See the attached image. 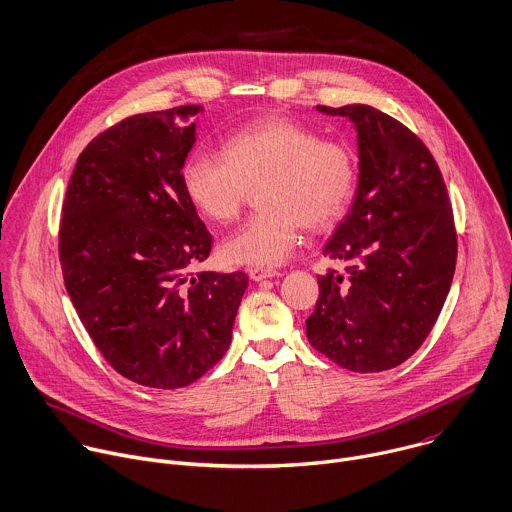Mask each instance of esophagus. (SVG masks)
I'll return each mask as SVG.
<instances>
[{
  "label": "esophagus",
  "mask_w": 512,
  "mask_h": 512,
  "mask_svg": "<svg viewBox=\"0 0 512 512\" xmlns=\"http://www.w3.org/2000/svg\"><path fill=\"white\" fill-rule=\"evenodd\" d=\"M281 273L275 269H267V267H251L249 269V277L253 281H263V279H271V277H279Z\"/></svg>",
  "instance_id": "1"
}]
</instances>
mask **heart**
<instances>
[{
    "label": "heart",
    "mask_w": 512,
    "mask_h": 512,
    "mask_svg": "<svg viewBox=\"0 0 512 512\" xmlns=\"http://www.w3.org/2000/svg\"><path fill=\"white\" fill-rule=\"evenodd\" d=\"M354 150L301 122L269 116L233 132L223 156L193 152L181 170L185 197L207 221L229 223L241 213L249 189L263 209L229 235L221 257L231 265L275 267L301 241V227L325 229L354 197Z\"/></svg>",
    "instance_id": "obj_1"
}]
</instances>
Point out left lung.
Returning <instances> with one entry per match:
<instances>
[{
	"mask_svg": "<svg viewBox=\"0 0 512 512\" xmlns=\"http://www.w3.org/2000/svg\"><path fill=\"white\" fill-rule=\"evenodd\" d=\"M317 110L356 124L360 183L323 249L348 267L317 277L307 339L346 370L384 372L416 354L450 291L458 253L450 199L434 156L402 122L366 104Z\"/></svg>",
	"mask_w": 512,
	"mask_h": 512,
	"instance_id": "left-lung-1",
	"label": "left lung"
}]
</instances>
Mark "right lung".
Segmentation results:
<instances>
[{
  "instance_id": "obj_1",
  "label": "right lung",
  "mask_w": 512,
  "mask_h": 512,
  "mask_svg": "<svg viewBox=\"0 0 512 512\" xmlns=\"http://www.w3.org/2000/svg\"><path fill=\"white\" fill-rule=\"evenodd\" d=\"M199 104L134 114L78 156L62 205L66 291L94 346L124 378L175 390L229 350L247 275L193 273L213 237L181 170Z\"/></svg>"
}]
</instances>
